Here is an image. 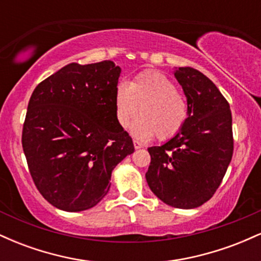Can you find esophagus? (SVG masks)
<instances>
[{"label":"esophagus","mask_w":261,"mask_h":261,"mask_svg":"<svg viewBox=\"0 0 261 261\" xmlns=\"http://www.w3.org/2000/svg\"><path fill=\"white\" fill-rule=\"evenodd\" d=\"M134 147L136 148V149H139V148H142L143 146H142V143L139 142V141H137V140H134Z\"/></svg>","instance_id":"1"}]
</instances>
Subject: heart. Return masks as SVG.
Listing matches in <instances>:
<instances>
[{
  "mask_svg": "<svg viewBox=\"0 0 261 261\" xmlns=\"http://www.w3.org/2000/svg\"><path fill=\"white\" fill-rule=\"evenodd\" d=\"M115 116L120 127L126 128L134 116H140L131 126L137 140L174 137L188 119V100L175 88L173 81L158 71H142L130 83L120 82L115 89Z\"/></svg>",
  "mask_w": 261,
  "mask_h": 261,
  "instance_id": "obj_1",
  "label": "heart"
}]
</instances>
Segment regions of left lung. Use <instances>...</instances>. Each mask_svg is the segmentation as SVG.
I'll use <instances>...</instances> for the list:
<instances>
[{"mask_svg": "<svg viewBox=\"0 0 261 261\" xmlns=\"http://www.w3.org/2000/svg\"><path fill=\"white\" fill-rule=\"evenodd\" d=\"M174 76L184 91L189 114L184 126L162 146L149 147L146 180L152 193L176 208H195L220 187L233 154L229 104L205 74L179 67Z\"/></svg>", "mask_w": 261, "mask_h": 261, "instance_id": "left-lung-1", "label": "left lung"}]
</instances>
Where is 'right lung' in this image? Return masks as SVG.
<instances>
[{
  "label": "right lung",
  "instance_id": "add662e5",
  "mask_svg": "<svg viewBox=\"0 0 261 261\" xmlns=\"http://www.w3.org/2000/svg\"><path fill=\"white\" fill-rule=\"evenodd\" d=\"M121 68L113 61L68 64L39 83L22 145L39 193L60 210L92 208L110 189L113 169L135 151L115 116Z\"/></svg>",
  "mask_w": 261,
  "mask_h": 261
}]
</instances>
